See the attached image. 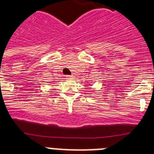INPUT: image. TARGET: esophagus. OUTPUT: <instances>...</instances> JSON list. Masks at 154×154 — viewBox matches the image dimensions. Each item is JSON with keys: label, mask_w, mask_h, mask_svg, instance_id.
<instances>
[{"label": "esophagus", "mask_w": 154, "mask_h": 154, "mask_svg": "<svg viewBox=\"0 0 154 154\" xmlns=\"http://www.w3.org/2000/svg\"><path fill=\"white\" fill-rule=\"evenodd\" d=\"M65 77L67 79H71L72 78V75H65Z\"/></svg>", "instance_id": "34e87169"}]
</instances>
